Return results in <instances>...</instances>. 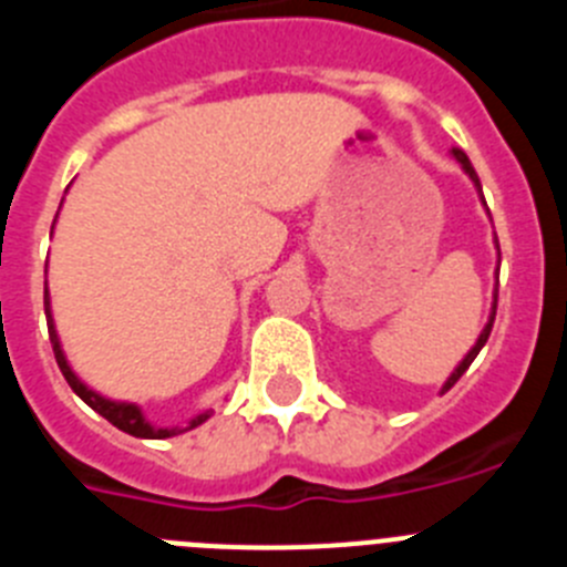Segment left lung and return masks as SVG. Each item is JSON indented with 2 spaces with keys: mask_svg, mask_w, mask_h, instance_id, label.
<instances>
[{
  "mask_svg": "<svg viewBox=\"0 0 567 567\" xmlns=\"http://www.w3.org/2000/svg\"><path fill=\"white\" fill-rule=\"evenodd\" d=\"M452 153H454V158H457V162H460V164H463V169H465V173H468V175H471V182L477 184V189H480V193H483V187H480V178H477V173H474V167H471V162H468V155H465V153H463V150H460V147H454V150H452ZM494 315H497V300H494V312H491V320H488V327H485V329H483V334H480V340H477V343H474V349H471V352H468V354H465V360H463V363H460V365H457V369H454V374H452V378L445 380V385H443V392H449V389H452V385H454V383H457V380H460V378H463V374H465V369H468V365H471V363H474V358H477V354H480V349H483V346H485V340H488V334H491V327H494Z\"/></svg>",
  "mask_w": 567,
  "mask_h": 567,
  "instance_id": "obj_1",
  "label": "left lung"
}]
</instances>
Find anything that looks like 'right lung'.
I'll list each match as a JSON object with an SVG mask.
<instances>
[{
  "label": "right lung",
  "mask_w": 567,
  "mask_h": 567,
  "mask_svg": "<svg viewBox=\"0 0 567 567\" xmlns=\"http://www.w3.org/2000/svg\"><path fill=\"white\" fill-rule=\"evenodd\" d=\"M44 315H48V334H50V346H53V354H56V363L59 369H62L64 380L70 383V389L79 394V398L84 400V403L93 409V412L102 414L104 420H110V423L115 425V429H122V432L133 434V437H147V440H164V437H173V434H182L178 429H155V425H150L147 420H144V414L135 409V405L130 403H113V400H104L102 394L90 392L87 385L82 383V380L76 378V374L70 372L68 360H64V352L62 346H59V338H56V329H53V318H50V303H48V289H44ZM213 414V409L204 414H198V417L193 420V423L187 425V429H195V425H202L204 420Z\"/></svg>",
  "instance_id": "obj_1"
}]
</instances>
